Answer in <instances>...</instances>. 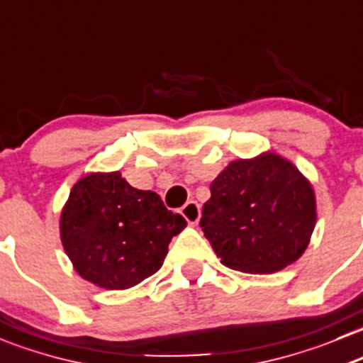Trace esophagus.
Wrapping results in <instances>:
<instances>
[{
	"instance_id": "obj_1",
	"label": "esophagus",
	"mask_w": 363,
	"mask_h": 363,
	"mask_svg": "<svg viewBox=\"0 0 363 363\" xmlns=\"http://www.w3.org/2000/svg\"><path fill=\"white\" fill-rule=\"evenodd\" d=\"M182 216L186 218V221H188L189 225H196L200 220V206L199 202H195V200H189V202H186L184 206H182L181 209Z\"/></svg>"
}]
</instances>
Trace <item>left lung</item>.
<instances>
[{
    "instance_id": "8db88e82",
    "label": "left lung",
    "mask_w": 363,
    "mask_h": 363,
    "mask_svg": "<svg viewBox=\"0 0 363 363\" xmlns=\"http://www.w3.org/2000/svg\"><path fill=\"white\" fill-rule=\"evenodd\" d=\"M200 227L223 266L275 273L300 259L311 241L314 189L277 154L232 161L211 182Z\"/></svg>"
}]
</instances>
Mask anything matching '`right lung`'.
Segmentation results:
<instances>
[{"label":"right lung","mask_w":363,"mask_h":363,"mask_svg":"<svg viewBox=\"0 0 363 363\" xmlns=\"http://www.w3.org/2000/svg\"><path fill=\"white\" fill-rule=\"evenodd\" d=\"M184 227L157 193L133 188L118 172L77 181L60 220L76 271L104 289H128L154 275Z\"/></svg>","instance_id":"1"}]
</instances>
